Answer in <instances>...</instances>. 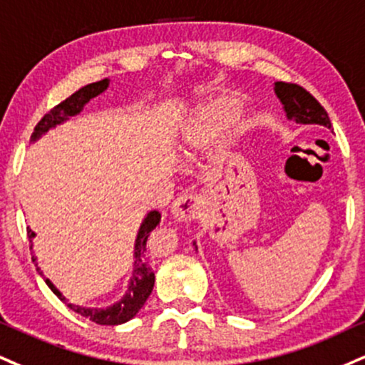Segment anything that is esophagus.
I'll use <instances>...</instances> for the list:
<instances>
[{"label": "esophagus", "mask_w": 365, "mask_h": 365, "mask_svg": "<svg viewBox=\"0 0 365 365\" xmlns=\"http://www.w3.org/2000/svg\"><path fill=\"white\" fill-rule=\"evenodd\" d=\"M202 202L197 194H182L171 205V214L178 222H190L200 214Z\"/></svg>", "instance_id": "obj_1"}]
</instances>
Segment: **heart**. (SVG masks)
<instances>
[{"instance_id": "heart-1", "label": "heart", "mask_w": 365, "mask_h": 365, "mask_svg": "<svg viewBox=\"0 0 365 365\" xmlns=\"http://www.w3.org/2000/svg\"><path fill=\"white\" fill-rule=\"evenodd\" d=\"M238 110V102L232 98H219L207 108L204 117L199 122L188 127V130L183 135L182 149L185 155H190V151L199 144L202 134L212 133V130H221L230 124L231 118L235 117Z\"/></svg>"}]
</instances>
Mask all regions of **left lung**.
Here are the masks:
<instances>
[{"mask_svg":"<svg viewBox=\"0 0 365 365\" xmlns=\"http://www.w3.org/2000/svg\"><path fill=\"white\" fill-rule=\"evenodd\" d=\"M275 93L284 105L287 118L296 120L297 124H319L330 129V117L322 103L309 93L308 90L296 83H275Z\"/></svg>","mask_w":365,"mask_h":365,"instance_id":"1","label":"left lung"}]
</instances>
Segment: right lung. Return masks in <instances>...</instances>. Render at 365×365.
<instances>
[{
    "label": "right lung",
    "mask_w": 365,
    "mask_h": 365,
    "mask_svg": "<svg viewBox=\"0 0 365 365\" xmlns=\"http://www.w3.org/2000/svg\"><path fill=\"white\" fill-rule=\"evenodd\" d=\"M107 86H108V80H102L96 83H90V85L83 86L78 91H74L71 96H68L64 102H61L59 105H56L54 108H51L49 113H46V115L41 118V122L35 125L32 133V140L38 139L42 134H46L47 130L52 129V127H56L57 124H61V122L68 120L69 117H74L76 113H80L83 110V107H85L91 98H95L96 95H100L102 91L107 90ZM160 221H161V214L158 212V210H151V212L146 216V219L143 221V225H140L138 240H135V247H134L135 262H134V272H133V279H130L129 289H127L125 296L118 302H115V304L110 306V308L91 309V308H81V306H74L66 299L63 294L57 291L54 284H52L49 279H43V280H46V284L49 285L51 291L54 292L56 296L64 302V304H68L69 308L76 311L78 314L85 316V318L90 319V322H93L96 324H120V323L129 322V319L134 318V316L138 314V311L143 308L144 302L148 301L149 294L153 291V285H155V272H153L151 265H149L146 243H148L149 235H151V231L160 225ZM27 235H29L30 243H32L35 232L30 230V227H27ZM30 250H32V247H30ZM32 260L35 262L37 258L32 257ZM35 267H37L38 274L42 275V272L38 269L37 263H35Z\"/></svg>",
    "instance_id": "1"
}]
</instances>
